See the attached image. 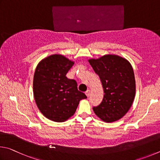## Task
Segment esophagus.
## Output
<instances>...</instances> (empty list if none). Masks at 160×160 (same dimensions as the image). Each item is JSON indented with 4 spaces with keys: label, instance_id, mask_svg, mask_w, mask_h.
<instances>
[{
    "label": "esophagus",
    "instance_id": "1",
    "mask_svg": "<svg viewBox=\"0 0 160 160\" xmlns=\"http://www.w3.org/2000/svg\"><path fill=\"white\" fill-rule=\"evenodd\" d=\"M90 92H91L90 90H87L85 92V94L86 95V96H87V97L89 96V95H90Z\"/></svg>",
    "mask_w": 160,
    "mask_h": 160
}]
</instances>
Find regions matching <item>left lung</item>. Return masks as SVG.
Here are the masks:
<instances>
[{
	"instance_id": "8db88e82",
	"label": "left lung",
	"mask_w": 160,
	"mask_h": 160,
	"mask_svg": "<svg viewBox=\"0 0 160 160\" xmlns=\"http://www.w3.org/2000/svg\"><path fill=\"white\" fill-rule=\"evenodd\" d=\"M88 62L100 77L104 91L101 103L93 108L95 114L105 122L121 119L129 110L136 94L135 77L131 64L115 55H106Z\"/></svg>"
}]
</instances>
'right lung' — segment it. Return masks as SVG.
<instances>
[{"label": "right lung", "mask_w": 160, "mask_h": 160, "mask_svg": "<svg viewBox=\"0 0 160 160\" xmlns=\"http://www.w3.org/2000/svg\"><path fill=\"white\" fill-rule=\"evenodd\" d=\"M74 64L62 55H52L36 67L33 82V96L39 110L48 119L63 122L75 113L86 95L77 89V83L67 73Z\"/></svg>", "instance_id": "add662e5"}]
</instances>
